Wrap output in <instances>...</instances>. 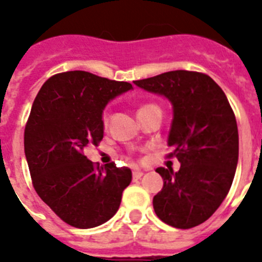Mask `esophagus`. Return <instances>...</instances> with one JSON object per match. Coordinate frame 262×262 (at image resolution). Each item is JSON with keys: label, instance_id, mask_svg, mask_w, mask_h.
Returning a JSON list of instances; mask_svg holds the SVG:
<instances>
[{"label": "esophagus", "instance_id": "34e87169", "mask_svg": "<svg viewBox=\"0 0 262 262\" xmlns=\"http://www.w3.org/2000/svg\"><path fill=\"white\" fill-rule=\"evenodd\" d=\"M142 176H143V172H140V170H134L133 172L134 180H139V178H142Z\"/></svg>", "mask_w": 262, "mask_h": 262}]
</instances>
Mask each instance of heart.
<instances>
[{"instance_id": "b5f03b06", "label": "heart", "mask_w": 262, "mask_h": 262, "mask_svg": "<svg viewBox=\"0 0 262 262\" xmlns=\"http://www.w3.org/2000/svg\"><path fill=\"white\" fill-rule=\"evenodd\" d=\"M155 108H159V106L155 105V103H144V105H142V106H140V107H139L138 115L144 114V113H147V111L155 110ZM108 118H110V115H108V111H103V114H102V123H103V126H107Z\"/></svg>"}]
</instances>
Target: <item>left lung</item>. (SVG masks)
Here are the masks:
<instances>
[{"instance_id":"8db88e82","label":"left lung","mask_w":262,"mask_h":262,"mask_svg":"<svg viewBox=\"0 0 262 262\" xmlns=\"http://www.w3.org/2000/svg\"><path fill=\"white\" fill-rule=\"evenodd\" d=\"M139 88L172 102L168 138L180 170L157 168L164 186L154 196L157 216L187 230L206 222L230 191L239 159L233 110L221 86L201 72L172 71L134 81Z\"/></svg>"}]
</instances>
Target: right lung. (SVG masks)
Segmentation results:
<instances>
[{
    "label": "right lung",
    "instance_id": "right-lung-1",
    "mask_svg": "<svg viewBox=\"0 0 262 262\" xmlns=\"http://www.w3.org/2000/svg\"><path fill=\"white\" fill-rule=\"evenodd\" d=\"M133 85L85 71L46 81L25 127V155L32 186L62 222L93 228L118 211L133 173L114 163L94 165L84 155L103 138L102 111Z\"/></svg>",
    "mask_w": 262,
    "mask_h": 262
}]
</instances>
